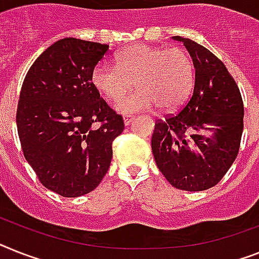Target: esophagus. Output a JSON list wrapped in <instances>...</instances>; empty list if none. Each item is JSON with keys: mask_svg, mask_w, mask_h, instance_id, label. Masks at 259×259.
<instances>
[{"mask_svg": "<svg viewBox=\"0 0 259 259\" xmlns=\"http://www.w3.org/2000/svg\"><path fill=\"white\" fill-rule=\"evenodd\" d=\"M134 119H135V117L132 116V115H124V116H123V120H124L125 125L131 124V121L134 120Z\"/></svg>", "mask_w": 259, "mask_h": 259, "instance_id": "1", "label": "esophagus"}]
</instances>
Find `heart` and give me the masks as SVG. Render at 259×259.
Instances as JSON below:
<instances>
[{
  "instance_id": "heart-1",
  "label": "heart",
  "mask_w": 259,
  "mask_h": 259,
  "mask_svg": "<svg viewBox=\"0 0 259 259\" xmlns=\"http://www.w3.org/2000/svg\"><path fill=\"white\" fill-rule=\"evenodd\" d=\"M91 82L111 102H116L137 83L139 89L116 104L121 114L156 106L169 111L180 106L191 93L193 63L181 48L132 45L117 55L116 65L99 62L93 68Z\"/></svg>"
}]
</instances>
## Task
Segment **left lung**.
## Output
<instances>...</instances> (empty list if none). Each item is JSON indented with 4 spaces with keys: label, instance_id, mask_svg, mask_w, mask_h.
<instances>
[{
    "label": "left lung",
    "instance_id": "obj_1",
    "mask_svg": "<svg viewBox=\"0 0 259 259\" xmlns=\"http://www.w3.org/2000/svg\"><path fill=\"white\" fill-rule=\"evenodd\" d=\"M173 39L191 54L194 89L177 114L155 123L152 152L170 185L200 192L217 185L238 155L243 102L236 80L211 51L189 38Z\"/></svg>",
    "mask_w": 259,
    "mask_h": 259
}]
</instances>
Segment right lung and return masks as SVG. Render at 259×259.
<instances>
[{
    "label": "right lung",
    "mask_w": 259,
    "mask_h": 259,
    "mask_svg": "<svg viewBox=\"0 0 259 259\" xmlns=\"http://www.w3.org/2000/svg\"><path fill=\"white\" fill-rule=\"evenodd\" d=\"M108 45L63 38L35 59L17 107L23 155L44 187L63 197L94 191L112 159L124 121L91 82Z\"/></svg>",
    "instance_id": "obj_1"
}]
</instances>
